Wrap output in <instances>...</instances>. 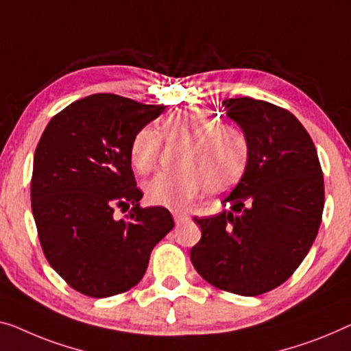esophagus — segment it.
<instances>
[{"label": "esophagus", "instance_id": "34e87169", "mask_svg": "<svg viewBox=\"0 0 351 351\" xmlns=\"http://www.w3.org/2000/svg\"><path fill=\"white\" fill-rule=\"evenodd\" d=\"M173 219H175L176 223H182V222H186L187 219H189V214L181 213V211H175L173 213Z\"/></svg>", "mask_w": 351, "mask_h": 351}]
</instances>
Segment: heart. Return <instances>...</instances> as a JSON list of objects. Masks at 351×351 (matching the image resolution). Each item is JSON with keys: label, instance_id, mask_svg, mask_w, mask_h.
<instances>
[{"label": "heart", "instance_id": "heart-1", "mask_svg": "<svg viewBox=\"0 0 351 351\" xmlns=\"http://www.w3.org/2000/svg\"><path fill=\"white\" fill-rule=\"evenodd\" d=\"M162 140L186 143L180 158L182 170L164 171L146 182L145 195L151 205L181 209L206 191L226 192L237 184L249 162L247 135L238 124L217 123L206 110L187 107L162 119L160 135L151 128L135 132L129 146L135 171L148 175L158 167Z\"/></svg>", "mask_w": 351, "mask_h": 351}]
</instances>
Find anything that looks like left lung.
Wrapping results in <instances>:
<instances>
[{
	"label": "left lung",
	"instance_id": "1",
	"mask_svg": "<svg viewBox=\"0 0 351 351\" xmlns=\"http://www.w3.org/2000/svg\"><path fill=\"white\" fill-rule=\"evenodd\" d=\"M227 117L249 140L244 175L222 203L232 211L193 217L197 273L223 291L257 296L295 273L315 241L325 182L315 145L295 114L250 97L226 99Z\"/></svg>",
	"mask_w": 351,
	"mask_h": 351
}]
</instances>
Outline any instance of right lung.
I'll return each instance as SVG.
<instances>
[{
    "label": "right lung",
    "instance_id": "right-lung-1",
    "mask_svg": "<svg viewBox=\"0 0 351 351\" xmlns=\"http://www.w3.org/2000/svg\"><path fill=\"white\" fill-rule=\"evenodd\" d=\"M117 94H93L56 113L34 153L31 208L45 258L66 284L91 298L137 285L151 250L175 222L142 208L130 140L164 112ZM119 207L131 211L117 221Z\"/></svg>",
    "mask_w": 351,
    "mask_h": 351
}]
</instances>
